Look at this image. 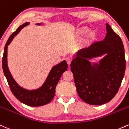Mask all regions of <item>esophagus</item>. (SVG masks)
<instances>
[{
	"instance_id": "1",
	"label": "esophagus",
	"mask_w": 129,
	"mask_h": 129,
	"mask_svg": "<svg viewBox=\"0 0 129 129\" xmlns=\"http://www.w3.org/2000/svg\"><path fill=\"white\" fill-rule=\"evenodd\" d=\"M66 61H67L68 64H69V66H70V63H71V62H72V59H71V58H70V57H67V58H66Z\"/></svg>"
}]
</instances>
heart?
Listing matches in <instances>:
<instances>
[{
  "label": "heart",
  "instance_id": "1",
  "mask_svg": "<svg viewBox=\"0 0 129 129\" xmlns=\"http://www.w3.org/2000/svg\"><path fill=\"white\" fill-rule=\"evenodd\" d=\"M89 30V28L87 27H83L78 29L76 31V35L78 36H83V35H85ZM87 37L89 39H94L95 37V32L94 31H90L87 34Z\"/></svg>",
  "mask_w": 129,
  "mask_h": 129
}]
</instances>
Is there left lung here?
Masks as SVG:
<instances>
[{
    "instance_id": "obj_1",
    "label": "left lung",
    "mask_w": 129,
    "mask_h": 129,
    "mask_svg": "<svg viewBox=\"0 0 129 129\" xmlns=\"http://www.w3.org/2000/svg\"><path fill=\"white\" fill-rule=\"evenodd\" d=\"M104 40L78 51L70 64L76 90L84 102L92 105L108 103L117 94L125 70L124 47L120 37L106 24ZM107 54L96 63L89 60Z\"/></svg>"
}]
</instances>
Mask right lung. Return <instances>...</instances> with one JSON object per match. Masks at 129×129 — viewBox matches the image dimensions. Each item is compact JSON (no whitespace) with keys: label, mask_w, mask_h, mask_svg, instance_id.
Returning a JSON list of instances; mask_svg holds the SVG:
<instances>
[{"label":"right lung","mask_w":129,"mask_h":129,"mask_svg":"<svg viewBox=\"0 0 129 129\" xmlns=\"http://www.w3.org/2000/svg\"><path fill=\"white\" fill-rule=\"evenodd\" d=\"M29 22H25L20 25L15 32L10 36L4 48V55L2 57V68L4 75L6 77L8 85L11 91L18 100L28 106L30 107H40L50 102L54 97L55 89L62 73L66 71L68 67L67 63L66 60L58 63L52 68L44 84L36 90H29L22 88L17 84L12 77L7 65V48L11 43L14 37L20 32V30ZM40 25V23L37 24Z\"/></svg>","instance_id":"right-lung-1"}]
</instances>
